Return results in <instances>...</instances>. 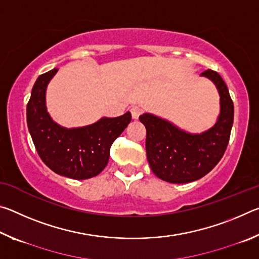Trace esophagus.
<instances>
[{
  "mask_svg": "<svg viewBox=\"0 0 259 259\" xmlns=\"http://www.w3.org/2000/svg\"><path fill=\"white\" fill-rule=\"evenodd\" d=\"M130 112H131V116H133V119H135V120H137L138 117L142 115V109H140L139 107H137V106H135V107H133L130 109Z\"/></svg>",
  "mask_w": 259,
  "mask_h": 259,
  "instance_id": "34e87169",
  "label": "esophagus"
}]
</instances>
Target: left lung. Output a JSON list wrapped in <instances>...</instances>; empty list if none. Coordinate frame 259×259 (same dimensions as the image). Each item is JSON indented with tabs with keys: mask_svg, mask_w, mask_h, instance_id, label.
I'll return each mask as SVG.
<instances>
[{
	"mask_svg": "<svg viewBox=\"0 0 259 259\" xmlns=\"http://www.w3.org/2000/svg\"><path fill=\"white\" fill-rule=\"evenodd\" d=\"M201 75L216 84L221 96V114L211 129L200 135H191L152 114L139 116L146 128L148 163L162 181L174 184L198 181L211 171L229 145L234 119L229 89L222 76L212 69H207Z\"/></svg>",
	"mask_w": 259,
	"mask_h": 259,
	"instance_id": "1",
	"label": "left lung"
}]
</instances>
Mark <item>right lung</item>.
<instances>
[{
    "instance_id": "1",
    "label": "right lung",
    "mask_w": 259,
    "mask_h": 259,
    "mask_svg": "<svg viewBox=\"0 0 259 259\" xmlns=\"http://www.w3.org/2000/svg\"><path fill=\"white\" fill-rule=\"evenodd\" d=\"M58 69L37 77L27 104V125L42 161L60 176L88 179L107 165L112 144L131 121L130 112L117 117H103L83 128L66 129L55 123L47 112L46 90Z\"/></svg>"
}]
</instances>
